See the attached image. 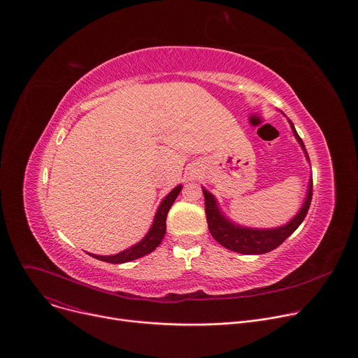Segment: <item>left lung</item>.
<instances>
[{"label": "left lung", "instance_id": "8db88e82", "mask_svg": "<svg viewBox=\"0 0 358 358\" xmlns=\"http://www.w3.org/2000/svg\"><path fill=\"white\" fill-rule=\"evenodd\" d=\"M291 127H292L294 135L296 136L302 150L305 151L303 142L299 138L298 132L295 131L294 124H291ZM203 193H204L207 224L214 239H216L222 246L233 252H239L243 255H262V253H268L276 249L279 245H282L303 222L313 200V180L309 181L306 200L296 216L288 224L278 229H271V230H256V229L234 226L233 223H230L222 216V213L216 206V200H214V197L207 192V189H203Z\"/></svg>", "mask_w": 358, "mask_h": 358}]
</instances>
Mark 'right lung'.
<instances>
[{
	"label": "right lung",
	"instance_id": "obj_1",
	"mask_svg": "<svg viewBox=\"0 0 358 358\" xmlns=\"http://www.w3.org/2000/svg\"><path fill=\"white\" fill-rule=\"evenodd\" d=\"M180 192H181V185H177L173 192L162 200V203L159 204V207L157 210L155 219H154V223H152L150 231L138 245H135L131 249H127L121 253L113 255V256H96V255H90V256L96 257L99 260H103V262H109V264H125V262H131L134 259L142 257V256L151 253L152 250H155L159 246L162 237L165 234L166 214H169V211H170L173 203L176 201L177 196L180 194Z\"/></svg>",
	"mask_w": 358,
	"mask_h": 358
}]
</instances>
